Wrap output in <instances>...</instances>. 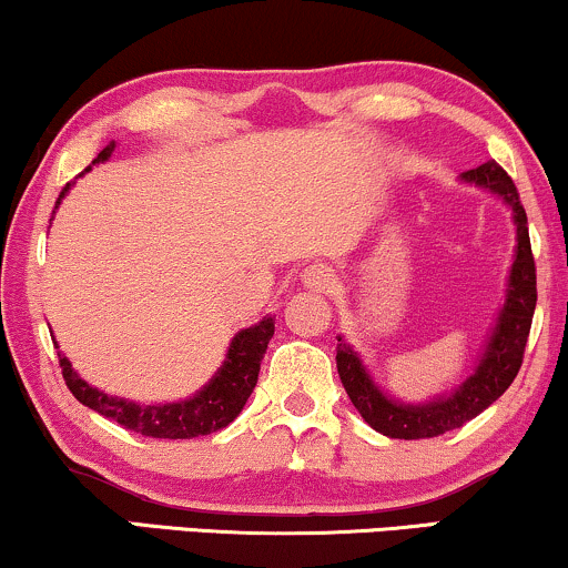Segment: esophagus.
<instances>
[{
	"mask_svg": "<svg viewBox=\"0 0 568 568\" xmlns=\"http://www.w3.org/2000/svg\"><path fill=\"white\" fill-rule=\"evenodd\" d=\"M304 288L317 291V293H327L336 288V275H333L331 266L325 264H312L310 270H304Z\"/></svg>",
	"mask_w": 568,
	"mask_h": 568,
	"instance_id": "1",
	"label": "esophagus"
}]
</instances>
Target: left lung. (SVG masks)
<instances>
[{"instance_id": "1", "label": "left lung", "mask_w": 568, "mask_h": 568, "mask_svg": "<svg viewBox=\"0 0 568 568\" xmlns=\"http://www.w3.org/2000/svg\"><path fill=\"white\" fill-rule=\"evenodd\" d=\"M460 180L487 187L500 195L505 203H510L518 235L516 262L508 280V298H505L495 333H491L476 373L466 378V384L453 396L428 402V405H399V402L378 392V386L362 367L357 352H352V346L338 336L341 344L336 346V365L341 384H344L352 405L359 409L367 426L378 434L392 436V439H432V436L466 426L491 402L500 399L505 388L514 384L518 371H521L526 338H529L531 317H535L537 306V266L535 254H531L529 227H526V211L514 180L500 163H481V166L463 172Z\"/></svg>"}]
</instances>
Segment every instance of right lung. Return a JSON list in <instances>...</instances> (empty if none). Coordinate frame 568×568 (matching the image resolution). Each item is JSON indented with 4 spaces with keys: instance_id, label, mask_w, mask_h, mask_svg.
Wrapping results in <instances>:
<instances>
[{
    "instance_id": "right-lung-1",
    "label": "right lung",
    "mask_w": 568,
    "mask_h": 568,
    "mask_svg": "<svg viewBox=\"0 0 568 568\" xmlns=\"http://www.w3.org/2000/svg\"><path fill=\"white\" fill-rule=\"evenodd\" d=\"M111 153L113 145H108L92 163L105 161ZM68 187H71V182L65 184L60 197L68 193ZM272 333H275V317H264L258 325L245 327V331L237 333L232 338L227 362L222 365V371L211 378V384L201 394L187 402H180V405L142 407L134 405V402L115 399V396L102 394L98 388L89 386L87 381H81L73 373L71 362L60 357V354L58 357L60 367H63L65 386L71 388V394L77 396L81 405L105 415V418L115 420L119 426L134 434L153 436V439H193V436H206L230 426L241 415V409L245 407L258 381V371H262V359Z\"/></svg>"
}]
</instances>
